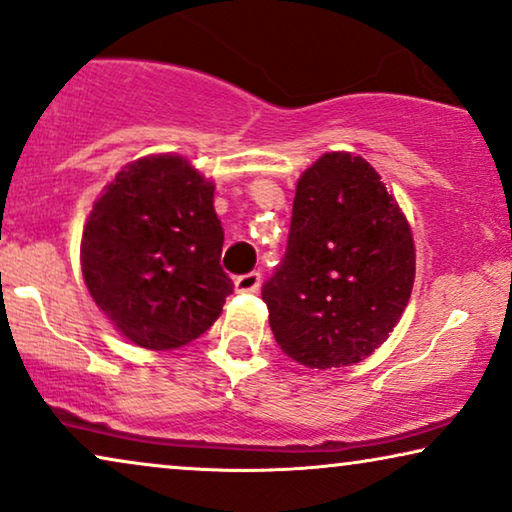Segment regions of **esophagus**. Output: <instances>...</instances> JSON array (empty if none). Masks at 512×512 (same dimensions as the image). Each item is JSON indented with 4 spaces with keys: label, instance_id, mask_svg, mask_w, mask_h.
<instances>
[{
    "label": "esophagus",
    "instance_id": "obj_1",
    "mask_svg": "<svg viewBox=\"0 0 512 512\" xmlns=\"http://www.w3.org/2000/svg\"><path fill=\"white\" fill-rule=\"evenodd\" d=\"M260 283H262L260 271H248V274L238 276L234 281L238 292H257V290H260Z\"/></svg>",
    "mask_w": 512,
    "mask_h": 512
}]
</instances>
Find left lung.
Wrapping results in <instances>:
<instances>
[{"mask_svg": "<svg viewBox=\"0 0 512 512\" xmlns=\"http://www.w3.org/2000/svg\"><path fill=\"white\" fill-rule=\"evenodd\" d=\"M414 241L403 210L363 156L323 154L292 201L288 250L262 299L278 346L327 370L365 360L410 302Z\"/></svg>", "mask_w": 512, "mask_h": 512, "instance_id": "left-lung-1", "label": "left lung"}]
</instances>
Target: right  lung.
<instances>
[{
	"label": "right lung",
	"mask_w": 512,
	"mask_h": 512,
	"mask_svg": "<svg viewBox=\"0 0 512 512\" xmlns=\"http://www.w3.org/2000/svg\"><path fill=\"white\" fill-rule=\"evenodd\" d=\"M213 194L187 159L156 154L128 163L93 203L81 236L86 288L142 349L199 339L234 292L220 267L224 229Z\"/></svg>",
	"instance_id": "add662e5"
}]
</instances>
